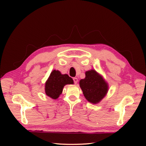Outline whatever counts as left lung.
<instances>
[{"label":"left lung","instance_id":"obj_1","mask_svg":"<svg viewBox=\"0 0 146 146\" xmlns=\"http://www.w3.org/2000/svg\"><path fill=\"white\" fill-rule=\"evenodd\" d=\"M73 83V79L66 74L63 75L58 70H53L45 83L46 95L56 100L63 92L65 85Z\"/></svg>","mask_w":146,"mask_h":146}]
</instances>
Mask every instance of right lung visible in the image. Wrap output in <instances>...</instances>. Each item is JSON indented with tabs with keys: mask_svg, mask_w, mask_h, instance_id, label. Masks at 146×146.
<instances>
[{
	"mask_svg": "<svg viewBox=\"0 0 146 146\" xmlns=\"http://www.w3.org/2000/svg\"><path fill=\"white\" fill-rule=\"evenodd\" d=\"M80 86L85 98L94 104L99 103L106 96L108 90L107 82L94 69L86 71L85 78L80 80Z\"/></svg>",
	"mask_w": 146,
	"mask_h": 146,
	"instance_id": "1",
	"label": "right lung"
}]
</instances>
